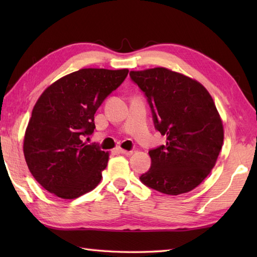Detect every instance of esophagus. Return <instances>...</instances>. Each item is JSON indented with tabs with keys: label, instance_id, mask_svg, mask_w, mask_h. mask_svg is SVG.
I'll use <instances>...</instances> for the list:
<instances>
[{
	"label": "esophagus",
	"instance_id": "esophagus-1",
	"mask_svg": "<svg viewBox=\"0 0 257 257\" xmlns=\"http://www.w3.org/2000/svg\"><path fill=\"white\" fill-rule=\"evenodd\" d=\"M116 150H117V152H119V154H121V155H125V156H132L133 155V151L124 150L122 148H117Z\"/></svg>",
	"mask_w": 257,
	"mask_h": 257
}]
</instances>
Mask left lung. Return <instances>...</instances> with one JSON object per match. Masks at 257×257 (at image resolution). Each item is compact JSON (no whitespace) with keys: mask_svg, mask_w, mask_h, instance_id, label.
I'll return each mask as SVG.
<instances>
[{"mask_svg":"<svg viewBox=\"0 0 257 257\" xmlns=\"http://www.w3.org/2000/svg\"><path fill=\"white\" fill-rule=\"evenodd\" d=\"M148 98L155 127L167 143L149 151L151 168L140 177L169 195L192 191L215 166L224 129L210 92L198 80L165 67L132 70Z\"/></svg>","mask_w":257,"mask_h":257,"instance_id":"obj_1","label":"left lung"}]
</instances>
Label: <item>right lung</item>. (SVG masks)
Instances as JSON below:
<instances>
[{"label":"right lung","instance_id":"add662e5","mask_svg":"<svg viewBox=\"0 0 257 257\" xmlns=\"http://www.w3.org/2000/svg\"><path fill=\"white\" fill-rule=\"evenodd\" d=\"M129 70L83 68L59 78L38 98L26 127L23 151L32 176L48 192L76 199L101 181L109 154L84 137L94 116Z\"/></svg>","mask_w":257,"mask_h":257}]
</instances>
